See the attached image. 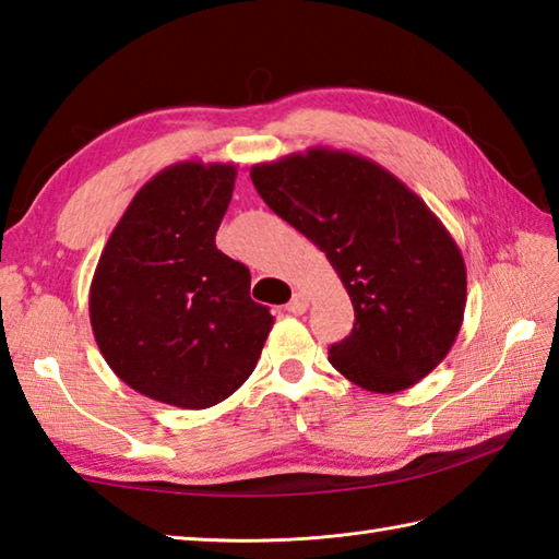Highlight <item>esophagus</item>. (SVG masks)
<instances>
[{"mask_svg": "<svg viewBox=\"0 0 559 559\" xmlns=\"http://www.w3.org/2000/svg\"><path fill=\"white\" fill-rule=\"evenodd\" d=\"M307 307H310V300H307V295L295 293L293 300L286 305V310H288L290 314H305Z\"/></svg>", "mask_w": 559, "mask_h": 559, "instance_id": "1", "label": "esophagus"}]
</instances>
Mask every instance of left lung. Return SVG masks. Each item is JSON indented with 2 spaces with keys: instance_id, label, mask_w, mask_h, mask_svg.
Here are the masks:
<instances>
[{
  "instance_id": "8db88e82",
  "label": "left lung",
  "mask_w": 559,
  "mask_h": 559,
  "mask_svg": "<svg viewBox=\"0 0 559 559\" xmlns=\"http://www.w3.org/2000/svg\"><path fill=\"white\" fill-rule=\"evenodd\" d=\"M273 213L312 240L346 286L355 324L329 348L367 391L396 394L447 358L466 310V264L425 201L374 160L310 148L249 170Z\"/></svg>"
}]
</instances>
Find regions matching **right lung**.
<instances>
[{
    "label": "right lung",
    "instance_id": "obj_1",
    "mask_svg": "<svg viewBox=\"0 0 559 559\" xmlns=\"http://www.w3.org/2000/svg\"><path fill=\"white\" fill-rule=\"evenodd\" d=\"M237 168L185 160L139 189L91 281V326L112 372L139 394L209 408L252 374L271 331L249 269L216 247Z\"/></svg>",
    "mask_w": 559,
    "mask_h": 559
}]
</instances>
